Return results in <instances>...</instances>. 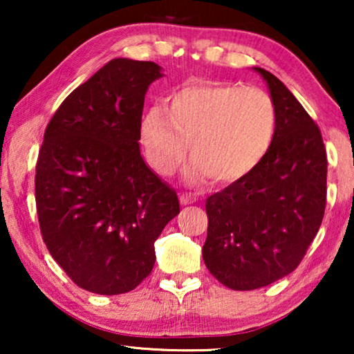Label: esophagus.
<instances>
[{
  "mask_svg": "<svg viewBox=\"0 0 354 354\" xmlns=\"http://www.w3.org/2000/svg\"><path fill=\"white\" fill-rule=\"evenodd\" d=\"M180 203L182 205H192V203H195L198 198H196V195H193V193H180Z\"/></svg>",
  "mask_w": 354,
  "mask_h": 354,
  "instance_id": "1",
  "label": "esophagus"
}]
</instances>
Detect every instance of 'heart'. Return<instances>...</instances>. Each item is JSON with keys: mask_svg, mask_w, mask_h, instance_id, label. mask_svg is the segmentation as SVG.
Returning <instances> with one entry per match:
<instances>
[{"mask_svg": "<svg viewBox=\"0 0 354 354\" xmlns=\"http://www.w3.org/2000/svg\"><path fill=\"white\" fill-rule=\"evenodd\" d=\"M277 132L268 91L239 84H195L174 91L167 108L153 106L140 122L148 162L162 176L180 166L190 142L187 176L232 183L259 166Z\"/></svg>", "mask_w": 354, "mask_h": 354, "instance_id": "b5f03b06", "label": "heart"}]
</instances>
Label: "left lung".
Segmentation results:
<instances>
[{
	"instance_id": "8db88e82",
	"label": "left lung",
	"mask_w": 354,
	"mask_h": 354,
	"mask_svg": "<svg viewBox=\"0 0 354 354\" xmlns=\"http://www.w3.org/2000/svg\"><path fill=\"white\" fill-rule=\"evenodd\" d=\"M277 108L272 147L248 176L206 200L203 259L232 290H254L293 272L321 227L327 153L321 130L292 91L254 67Z\"/></svg>"
}]
</instances>
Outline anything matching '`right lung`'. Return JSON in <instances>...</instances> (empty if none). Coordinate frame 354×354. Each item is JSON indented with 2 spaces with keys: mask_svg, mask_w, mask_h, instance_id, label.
<instances>
[{
  "mask_svg": "<svg viewBox=\"0 0 354 354\" xmlns=\"http://www.w3.org/2000/svg\"><path fill=\"white\" fill-rule=\"evenodd\" d=\"M151 61L115 57L72 91L46 125L35 201L43 241L72 282L127 293L153 270L154 241L178 212L174 188L140 154Z\"/></svg>",
  "mask_w": 354,
  "mask_h": 354,
  "instance_id": "1",
  "label": "right lung"
}]
</instances>
